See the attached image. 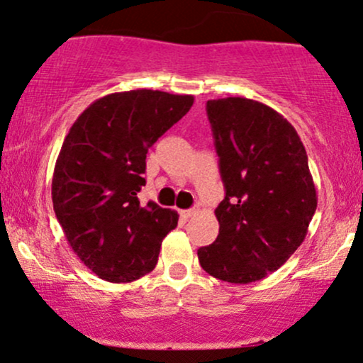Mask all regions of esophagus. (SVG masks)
I'll list each match as a JSON object with an SVG mask.
<instances>
[{"mask_svg": "<svg viewBox=\"0 0 363 363\" xmlns=\"http://www.w3.org/2000/svg\"><path fill=\"white\" fill-rule=\"evenodd\" d=\"M198 211H199L198 208H191V210H181L179 213H181L182 218H191V216L198 215Z\"/></svg>", "mask_w": 363, "mask_h": 363, "instance_id": "34e87169", "label": "esophagus"}]
</instances>
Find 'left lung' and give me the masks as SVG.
<instances>
[{"label":"left lung","mask_w":363,"mask_h":363,"mask_svg":"<svg viewBox=\"0 0 363 363\" xmlns=\"http://www.w3.org/2000/svg\"><path fill=\"white\" fill-rule=\"evenodd\" d=\"M225 199L213 244L198 249L208 274L251 283L301 247L318 208L306 147L280 112L244 97L206 102Z\"/></svg>","instance_id":"1"}]
</instances>
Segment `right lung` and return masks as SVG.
<instances>
[{"mask_svg": "<svg viewBox=\"0 0 363 363\" xmlns=\"http://www.w3.org/2000/svg\"><path fill=\"white\" fill-rule=\"evenodd\" d=\"M193 95L116 91L91 102L66 135L52 176L54 213L83 264L129 283L152 272L177 211L140 205L148 148L189 112Z\"/></svg>", "mask_w": 363, "mask_h": 363, "instance_id": "1", "label": "right lung"}]
</instances>
